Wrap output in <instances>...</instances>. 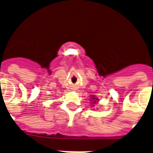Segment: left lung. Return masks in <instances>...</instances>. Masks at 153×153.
<instances>
[{
    "mask_svg": "<svg viewBox=\"0 0 153 153\" xmlns=\"http://www.w3.org/2000/svg\"><path fill=\"white\" fill-rule=\"evenodd\" d=\"M93 99H94V98H93ZM93 103H94V102H93Z\"/></svg>",
    "mask_w": 153,
    "mask_h": 153,
    "instance_id": "obj_1",
    "label": "left lung"
}]
</instances>
